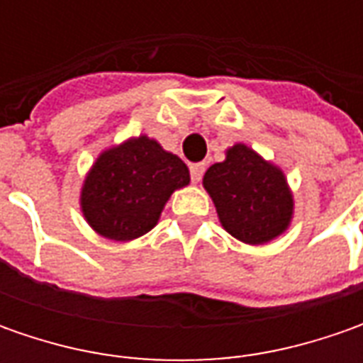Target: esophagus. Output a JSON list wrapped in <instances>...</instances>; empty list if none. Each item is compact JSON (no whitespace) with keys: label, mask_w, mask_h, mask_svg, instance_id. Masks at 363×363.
I'll return each mask as SVG.
<instances>
[{"label":"esophagus","mask_w":363,"mask_h":363,"mask_svg":"<svg viewBox=\"0 0 363 363\" xmlns=\"http://www.w3.org/2000/svg\"><path fill=\"white\" fill-rule=\"evenodd\" d=\"M203 172H206V165H203V163H191V165H189L191 182H194V184H200L203 177Z\"/></svg>","instance_id":"1"}]
</instances>
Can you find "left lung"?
Returning a JSON list of instances; mask_svg holds the SVG:
<instances>
[{
  "mask_svg": "<svg viewBox=\"0 0 363 363\" xmlns=\"http://www.w3.org/2000/svg\"><path fill=\"white\" fill-rule=\"evenodd\" d=\"M226 232L246 244H264L283 234L293 216V196L279 167L264 161L250 147L226 151L203 175Z\"/></svg>",
  "mask_w": 363,
  "mask_h": 363,
  "instance_id": "8db88e82",
  "label": "left lung"
}]
</instances>
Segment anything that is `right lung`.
Instances as JSON below:
<instances>
[{
	"mask_svg": "<svg viewBox=\"0 0 363 363\" xmlns=\"http://www.w3.org/2000/svg\"><path fill=\"white\" fill-rule=\"evenodd\" d=\"M188 184V165L141 135L96 160L84 179L80 206L101 236L125 242L151 230L169 196Z\"/></svg>",
	"mask_w": 363,
	"mask_h": 363,
	"instance_id": "1",
	"label": "right lung"
}]
</instances>
